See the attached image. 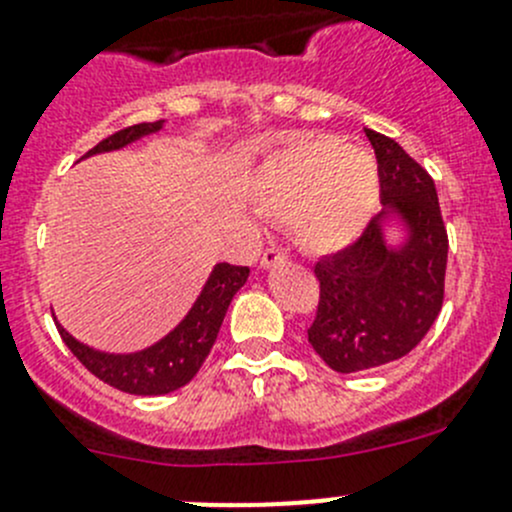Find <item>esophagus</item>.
Instances as JSON below:
<instances>
[{
	"mask_svg": "<svg viewBox=\"0 0 512 512\" xmlns=\"http://www.w3.org/2000/svg\"><path fill=\"white\" fill-rule=\"evenodd\" d=\"M284 259V251H279V248H266L264 256H261V266H264V269H271V266L281 264Z\"/></svg>",
	"mask_w": 512,
	"mask_h": 512,
	"instance_id": "obj_1",
	"label": "esophagus"
}]
</instances>
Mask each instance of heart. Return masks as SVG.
<instances>
[{
  "instance_id": "1",
  "label": "heart",
  "mask_w": 512,
  "mask_h": 512,
  "mask_svg": "<svg viewBox=\"0 0 512 512\" xmlns=\"http://www.w3.org/2000/svg\"><path fill=\"white\" fill-rule=\"evenodd\" d=\"M251 196L266 216L286 218L304 251L334 253L354 241L377 206V165L332 135H304L256 168Z\"/></svg>"
}]
</instances>
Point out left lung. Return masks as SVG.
Here are the masks:
<instances>
[{
  "instance_id": "obj_1",
  "label": "left lung",
  "mask_w": 512,
  "mask_h": 512,
  "mask_svg": "<svg viewBox=\"0 0 512 512\" xmlns=\"http://www.w3.org/2000/svg\"><path fill=\"white\" fill-rule=\"evenodd\" d=\"M374 148L379 198L405 213L412 236L389 251L377 223L342 251L316 261V316L309 344L334 372H364L410 354L445 301L447 228L435 180L392 138L364 130Z\"/></svg>"
}]
</instances>
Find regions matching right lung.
<instances>
[{
  "mask_svg": "<svg viewBox=\"0 0 512 512\" xmlns=\"http://www.w3.org/2000/svg\"><path fill=\"white\" fill-rule=\"evenodd\" d=\"M158 128L160 123L130 125V128L107 135L105 140H100L85 155L123 148V145L138 140L140 135L155 133ZM246 279L248 266L218 264L203 294L198 296L196 306H193L186 319L180 321L178 329L170 332L163 342L138 354H125V357L100 354L95 349H87L80 342H75L62 326H57V332H60L67 349L80 359L82 367L105 384H110V387L128 394H145V397L148 394H168L196 377L201 364L211 354L218 329L223 324V316L228 311V304L236 296V291L246 284Z\"/></svg>",
  "mask_w": 512,
  "mask_h": 512,
  "instance_id": "obj_1",
  "label": "right lung"
}]
</instances>
